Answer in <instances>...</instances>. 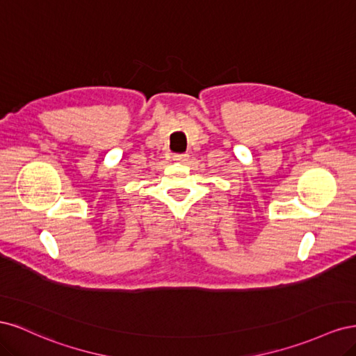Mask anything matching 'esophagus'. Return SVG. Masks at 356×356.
Listing matches in <instances>:
<instances>
[{"mask_svg": "<svg viewBox=\"0 0 356 356\" xmlns=\"http://www.w3.org/2000/svg\"><path fill=\"white\" fill-rule=\"evenodd\" d=\"M172 159H174L175 161H179V163H182V161H187L188 160V154H186V153H175L174 156H172Z\"/></svg>", "mask_w": 356, "mask_h": 356, "instance_id": "1", "label": "esophagus"}]
</instances>
